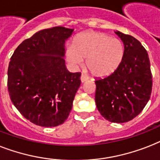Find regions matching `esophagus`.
<instances>
[{
	"label": "esophagus",
	"instance_id": "34e87169",
	"mask_svg": "<svg viewBox=\"0 0 160 160\" xmlns=\"http://www.w3.org/2000/svg\"><path fill=\"white\" fill-rule=\"evenodd\" d=\"M87 78L85 77V75H81V76H80V81H81V83H85V81H87Z\"/></svg>",
	"mask_w": 160,
	"mask_h": 160
}]
</instances>
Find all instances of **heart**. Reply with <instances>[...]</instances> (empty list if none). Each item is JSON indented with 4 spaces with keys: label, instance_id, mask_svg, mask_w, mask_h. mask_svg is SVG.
Listing matches in <instances>:
<instances>
[{
    "label": "heart",
    "instance_id": "heart-1",
    "mask_svg": "<svg viewBox=\"0 0 160 160\" xmlns=\"http://www.w3.org/2000/svg\"><path fill=\"white\" fill-rule=\"evenodd\" d=\"M124 47L118 38L101 32L80 33L66 48L65 58L73 68H79L85 58V66L96 78L112 75L123 58Z\"/></svg>",
    "mask_w": 160,
    "mask_h": 160
}]
</instances>
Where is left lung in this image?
Instances as JSON below:
<instances>
[{"mask_svg": "<svg viewBox=\"0 0 160 160\" xmlns=\"http://www.w3.org/2000/svg\"><path fill=\"white\" fill-rule=\"evenodd\" d=\"M124 45L118 68L105 79L96 80V104L111 122L122 123L137 117L150 98L152 74L148 54L133 37L116 31Z\"/></svg>", "mask_w": 160, "mask_h": 160, "instance_id": "1", "label": "left lung"}]
</instances>
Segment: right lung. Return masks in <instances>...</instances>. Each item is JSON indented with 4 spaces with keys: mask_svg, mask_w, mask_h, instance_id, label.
Instances as JSON below:
<instances>
[{
    "mask_svg": "<svg viewBox=\"0 0 160 160\" xmlns=\"http://www.w3.org/2000/svg\"><path fill=\"white\" fill-rule=\"evenodd\" d=\"M74 29L55 27L37 32L21 43L7 71L10 98L32 123L52 128L64 123L80 85V73L65 66V42Z\"/></svg>",
    "mask_w": 160,
    "mask_h": 160,
    "instance_id": "add662e5",
    "label": "right lung"
}]
</instances>
